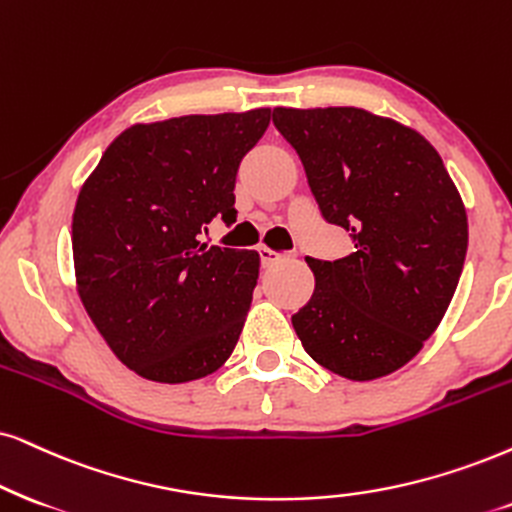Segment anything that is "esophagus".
Instances as JSON below:
<instances>
[{"label":"esophagus","instance_id":"obj_1","mask_svg":"<svg viewBox=\"0 0 512 512\" xmlns=\"http://www.w3.org/2000/svg\"><path fill=\"white\" fill-rule=\"evenodd\" d=\"M260 257H262V264L264 267H269V264H276V262H281V260H286L288 255H281V252L278 250H274V248H269V245H260Z\"/></svg>","mask_w":512,"mask_h":512}]
</instances>
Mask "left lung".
<instances>
[{"mask_svg":"<svg viewBox=\"0 0 512 512\" xmlns=\"http://www.w3.org/2000/svg\"><path fill=\"white\" fill-rule=\"evenodd\" d=\"M321 215L354 252L307 257L314 293L293 328L304 352L347 380L383 378L423 349L449 309L468 250V215L423 134L364 108H274Z\"/></svg>","mask_w":512,"mask_h":512,"instance_id":"left-lung-1","label":"left lung"}]
</instances>
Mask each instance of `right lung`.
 Instances as JSON below:
<instances>
[{
	"label": "right lung",
	"instance_id": "add662e5",
	"mask_svg": "<svg viewBox=\"0 0 512 512\" xmlns=\"http://www.w3.org/2000/svg\"><path fill=\"white\" fill-rule=\"evenodd\" d=\"M271 108L137 122L84 179L73 212L75 288L127 368L191 383L226 364L260 276L257 250L200 243L236 222V174Z\"/></svg>",
	"mask_w": 512,
	"mask_h": 512
}]
</instances>
